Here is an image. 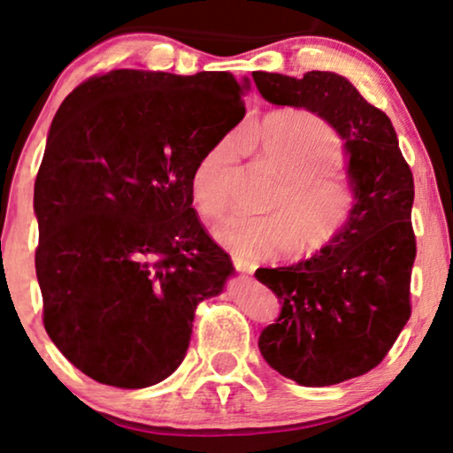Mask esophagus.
I'll return each mask as SVG.
<instances>
[{
    "mask_svg": "<svg viewBox=\"0 0 453 453\" xmlns=\"http://www.w3.org/2000/svg\"><path fill=\"white\" fill-rule=\"evenodd\" d=\"M234 267H236L240 273H252V269H255L250 263L242 261V258H240V257H234Z\"/></svg>",
    "mask_w": 453,
    "mask_h": 453,
    "instance_id": "1",
    "label": "esophagus"
}]
</instances>
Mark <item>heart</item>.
I'll list each match as a JSON object with an SVG mask.
<instances>
[{"instance_id": "b5f03b06", "label": "heart", "mask_w": 453, "mask_h": 453, "mask_svg": "<svg viewBox=\"0 0 453 453\" xmlns=\"http://www.w3.org/2000/svg\"><path fill=\"white\" fill-rule=\"evenodd\" d=\"M244 142L283 178L273 207L265 217L230 215L217 223L213 236L246 263L296 250L312 257L327 250L348 230L358 195L334 164L342 142L321 118L303 110L275 111L249 130ZM236 155L230 138L201 157L190 178L192 201L204 217H219L227 207V172Z\"/></svg>"}]
</instances>
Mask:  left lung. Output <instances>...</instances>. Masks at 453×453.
I'll return each instance as SVG.
<instances>
[{
	"mask_svg": "<svg viewBox=\"0 0 453 453\" xmlns=\"http://www.w3.org/2000/svg\"><path fill=\"white\" fill-rule=\"evenodd\" d=\"M263 99L317 113L343 141L358 195L343 236L289 267L257 269L281 312L258 337L271 369L304 388L360 377L381 363L410 319L414 180L391 119L335 72H252Z\"/></svg>",
	"mask_w": 453,
	"mask_h": 453,
	"instance_id": "1",
	"label": "left lung"
}]
</instances>
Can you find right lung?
Listing matches in <instances>:
<instances>
[{"label": "right lung", "mask_w": 453, "mask_h": 453, "mask_svg": "<svg viewBox=\"0 0 453 453\" xmlns=\"http://www.w3.org/2000/svg\"><path fill=\"white\" fill-rule=\"evenodd\" d=\"M249 78L111 70L65 96L35 182L43 325L95 381L141 389L182 365L196 304L234 273L192 209L201 157L244 118Z\"/></svg>", "instance_id": "obj_1"}]
</instances>
